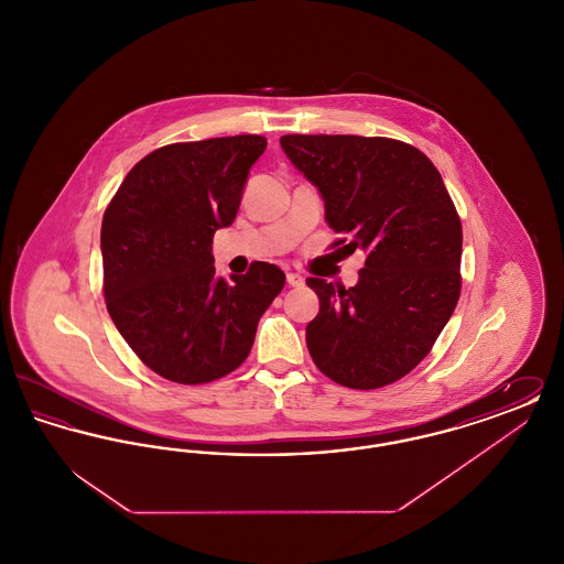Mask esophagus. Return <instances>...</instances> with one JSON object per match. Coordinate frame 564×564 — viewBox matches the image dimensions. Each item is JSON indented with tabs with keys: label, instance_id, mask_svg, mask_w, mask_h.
<instances>
[{
	"label": "esophagus",
	"instance_id": "obj_1",
	"mask_svg": "<svg viewBox=\"0 0 564 564\" xmlns=\"http://www.w3.org/2000/svg\"><path fill=\"white\" fill-rule=\"evenodd\" d=\"M288 283H290L292 288H302V285H304V279H302V274H297V272H288Z\"/></svg>",
	"mask_w": 564,
	"mask_h": 564
}]
</instances>
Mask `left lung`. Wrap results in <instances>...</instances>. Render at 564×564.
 <instances>
[{"instance_id": "left-lung-1", "label": "left lung", "mask_w": 564, "mask_h": 564, "mask_svg": "<svg viewBox=\"0 0 564 564\" xmlns=\"http://www.w3.org/2000/svg\"><path fill=\"white\" fill-rule=\"evenodd\" d=\"M281 148L319 189L340 235L334 247L366 258L349 290L306 279L319 297L308 352L343 387L391 384L425 359L458 302L463 232L451 194L433 162L398 139L285 134Z\"/></svg>"}]
</instances>
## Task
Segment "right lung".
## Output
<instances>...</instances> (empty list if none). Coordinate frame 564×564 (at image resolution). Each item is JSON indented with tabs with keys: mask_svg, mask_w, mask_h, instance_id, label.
<instances>
[{
	"mask_svg": "<svg viewBox=\"0 0 564 564\" xmlns=\"http://www.w3.org/2000/svg\"><path fill=\"white\" fill-rule=\"evenodd\" d=\"M260 134L171 143L137 162L101 224L104 292L113 325L137 357L180 384L237 370L258 322L285 285L283 270L256 262L215 274V230L241 205Z\"/></svg>",
	"mask_w": 564,
	"mask_h": 564,
	"instance_id": "1",
	"label": "right lung"
}]
</instances>
